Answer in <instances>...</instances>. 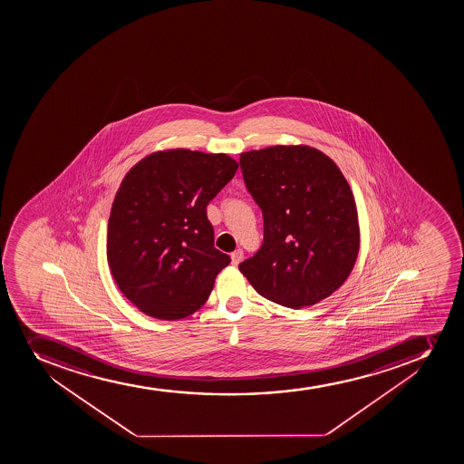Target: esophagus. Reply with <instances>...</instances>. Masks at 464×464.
<instances>
[{
  "mask_svg": "<svg viewBox=\"0 0 464 464\" xmlns=\"http://www.w3.org/2000/svg\"><path fill=\"white\" fill-rule=\"evenodd\" d=\"M242 260H244V251L242 249H236L235 253L231 254V263L237 266Z\"/></svg>",
  "mask_w": 464,
  "mask_h": 464,
  "instance_id": "34e87169",
  "label": "esophagus"
}]
</instances>
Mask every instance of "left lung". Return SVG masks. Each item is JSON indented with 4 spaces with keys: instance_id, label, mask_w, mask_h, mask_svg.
I'll use <instances>...</instances> for the list:
<instances>
[{
    "instance_id": "left-lung-1",
    "label": "left lung",
    "mask_w": 464,
    "mask_h": 464,
    "mask_svg": "<svg viewBox=\"0 0 464 464\" xmlns=\"http://www.w3.org/2000/svg\"><path fill=\"white\" fill-rule=\"evenodd\" d=\"M262 208L263 244L239 269L258 294L289 308L319 303L343 285L360 248L357 207L343 174L310 147L240 154Z\"/></svg>"
}]
</instances>
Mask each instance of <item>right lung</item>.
Segmentation results:
<instances>
[{"label": "right lung", "mask_w": 464, "mask_h": 464, "mask_svg": "<svg viewBox=\"0 0 464 464\" xmlns=\"http://www.w3.org/2000/svg\"><path fill=\"white\" fill-rule=\"evenodd\" d=\"M239 165L227 154L154 152L125 175L109 218L107 260L121 292L150 316L197 312L231 258L216 249L207 206Z\"/></svg>", "instance_id": "add662e5"}]
</instances>
